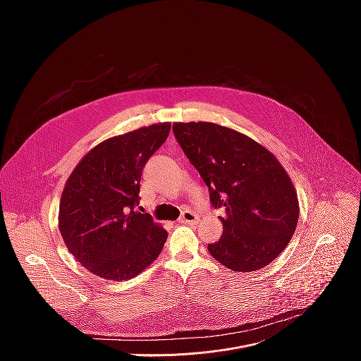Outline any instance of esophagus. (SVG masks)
I'll list each match as a JSON object with an SVG mask.
<instances>
[{"mask_svg":"<svg viewBox=\"0 0 361 361\" xmlns=\"http://www.w3.org/2000/svg\"><path fill=\"white\" fill-rule=\"evenodd\" d=\"M197 221H198V216L194 212H190V210L183 212L181 217L178 219L180 224H195Z\"/></svg>","mask_w":361,"mask_h":361,"instance_id":"1","label":"esophagus"}]
</instances>
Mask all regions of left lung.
Wrapping results in <instances>:
<instances>
[{
    "label": "left lung",
    "mask_w": 361,
    "mask_h": 361,
    "mask_svg": "<svg viewBox=\"0 0 361 361\" xmlns=\"http://www.w3.org/2000/svg\"><path fill=\"white\" fill-rule=\"evenodd\" d=\"M173 133L207 184L213 207L226 212L210 254L233 271L269 266L291 240L300 213L281 164L259 142L214 123H176Z\"/></svg>",
    "instance_id": "obj_1"
}]
</instances>
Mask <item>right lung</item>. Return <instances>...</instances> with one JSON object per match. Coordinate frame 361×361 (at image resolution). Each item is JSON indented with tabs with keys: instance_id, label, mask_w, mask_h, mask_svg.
<instances>
[{
	"instance_id": "right-lung-1",
	"label": "right lung",
	"mask_w": 361,
	"mask_h": 361,
	"mask_svg": "<svg viewBox=\"0 0 361 361\" xmlns=\"http://www.w3.org/2000/svg\"><path fill=\"white\" fill-rule=\"evenodd\" d=\"M170 130L169 123L154 124L102 141L71 173L59 227L70 252L92 274L128 280L161 252L167 231L135 207L142 169Z\"/></svg>"
}]
</instances>
